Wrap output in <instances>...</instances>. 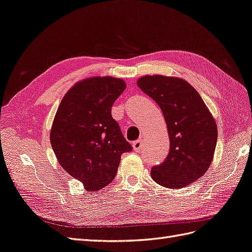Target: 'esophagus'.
Wrapping results in <instances>:
<instances>
[{
  "label": "esophagus",
  "instance_id": "34e87169",
  "mask_svg": "<svg viewBox=\"0 0 252 252\" xmlns=\"http://www.w3.org/2000/svg\"><path fill=\"white\" fill-rule=\"evenodd\" d=\"M143 146H144V144H143V140L142 139H137V140H135V142L133 143V148H134V150L135 151H140L143 149Z\"/></svg>",
  "mask_w": 252,
  "mask_h": 252
}]
</instances>
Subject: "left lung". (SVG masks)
<instances>
[{
    "label": "left lung",
    "instance_id": "left-lung-1",
    "mask_svg": "<svg viewBox=\"0 0 252 252\" xmlns=\"http://www.w3.org/2000/svg\"><path fill=\"white\" fill-rule=\"evenodd\" d=\"M137 86L159 105L169 136L166 159L151 168V177L166 188H185L201 178L213 161L218 138L214 117L184 79L148 75L140 77Z\"/></svg>",
    "mask_w": 252,
    "mask_h": 252
}]
</instances>
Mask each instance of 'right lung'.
I'll list each match as a JSON object with an SVG mask.
<instances>
[{
    "label": "right lung",
    "mask_w": 252,
    "mask_h": 252,
    "mask_svg": "<svg viewBox=\"0 0 252 252\" xmlns=\"http://www.w3.org/2000/svg\"><path fill=\"white\" fill-rule=\"evenodd\" d=\"M125 80L91 77L64 95L50 131V143L63 169L84 184L87 191L101 190L113 181L121 155L130 153L119 125L112 116Z\"/></svg>",
    "instance_id": "1"
}]
</instances>
